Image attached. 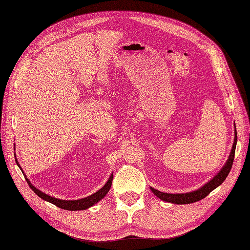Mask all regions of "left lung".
<instances>
[{"label": "left lung", "instance_id": "left-lung-1", "mask_svg": "<svg viewBox=\"0 0 250 250\" xmlns=\"http://www.w3.org/2000/svg\"><path fill=\"white\" fill-rule=\"evenodd\" d=\"M236 142H238V136H236V129H235V125H234L233 145H232L231 151H230V154L227 158L225 165L223 166L222 169L217 172V173L212 178H211L209 182L203 185L201 188H198L195 191L186 192V193H166V192L158 191L154 188L150 187L151 191L154 193V195H156L158 198H161L162 201L172 203V204H177V205L191 204V203L203 200V198L206 197L211 191L219 187L220 185H222V183L226 180V177L228 176L230 170H231L232 164H233Z\"/></svg>", "mask_w": 250, "mask_h": 250}]
</instances>
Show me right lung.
I'll use <instances>...</instances> for the list:
<instances>
[{"label": "right lung", "mask_w": 250, "mask_h": 250, "mask_svg": "<svg viewBox=\"0 0 250 250\" xmlns=\"http://www.w3.org/2000/svg\"><path fill=\"white\" fill-rule=\"evenodd\" d=\"M16 163L17 165L19 166V168L21 169V171L23 172L22 168L20 167V164H19L18 159L16 158ZM24 174V172H23ZM25 178H26L27 181V184L29 185V187L31 188V190H33L35 193L41 197L42 200L46 201V202H49L54 204L55 206L59 207L61 209H64V210H69V211H77V210H85L89 207L94 206L95 204H97L99 201H101L102 198H104L108 190L111 189V186H112V182H113V173L110 175V177H108L107 182L104 184V186L102 187L101 189H99L97 192H95V193H93L92 195L89 196H86L84 198H80V200H73V201H67V200H60V198H57V197H54V196H50L46 193H44V192H42L41 190L37 189L33 184L30 183V181L27 178V176L24 174Z\"/></svg>", "instance_id": "right-lung-1"}]
</instances>
